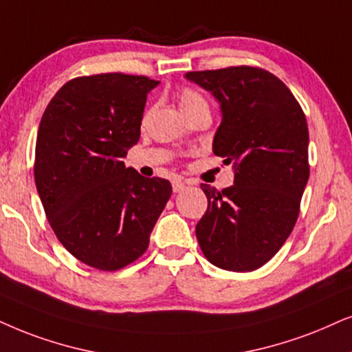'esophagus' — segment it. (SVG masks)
Instances as JSON below:
<instances>
[{"mask_svg":"<svg viewBox=\"0 0 352 352\" xmlns=\"http://www.w3.org/2000/svg\"><path fill=\"white\" fill-rule=\"evenodd\" d=\"M172 188H173V193H180V191L185 190V184L182 180H175L172 184Z\"/></svg>","mask_w":352,"mask_h":352,"instance_id":"esophagus-1","label":"esophagus"}]
</instances>
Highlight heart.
<instances>
[{
  "instance_id": "b5f03b06",
  "label": "heart",
  "mask_w": 352,
  "mask_h": 352,
  "mask_svg": "<svg viewBox=\"0 0 352 352\" xmlns=\"http://www.w3.org/2000/svg\"><path fill=\"white\" fill-rule=\"evenodd\" d=\"M179 105L184 115L198 109H209L208 102L198 91L191 87H182L179 91Z\"/></svg>"
}]
</instances>
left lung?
I'll return each mask as SVG.
<instances>
[{
    "label": "left lung",
    "instance_id": "1",
    "mask_svg": "<svg viewBox=\"0 0 352 352\" xmlns=\"http://www.w3.org/2000/svg\"><path fill=\"white\" fill-rule=\"evenodd\" d=\"M186 79L219 100L212 153L234 162V185H201L208 209L197 239L217 268L258 270L273 258L299 217L309 180V126L281 79L255 66L190 71Z\"/></svg>",
    "mask_w": 352,
    "mask_h": 352
}]
</instances>
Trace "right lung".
<instances>
[{
    "label": "right lung",
    "instance_id": "add662e5",
    "mask_svg": "<svg viewBox=\"0 0 352 352\" xmlns=\"http://www.w3.org/2000/svg\"><path fill=\"white\" fill-rule=\"evenodd\" d=\"M157 84L123 73L74 78L40 120L34 177L47 219L61 245L96 270H122L143 255L172 195L168 180L123 162Z\"/></svg>",
    "mask_w": 352,
    "mask_h": 352
}]
</instances>
